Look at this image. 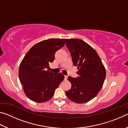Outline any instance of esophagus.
<instances>
[{
	"label": "esophagus",
	"mask_w": 128,
	"mask_h": 128,
	"mask_svg": "<svg viewBox=\"0 0 128 128\" xmlns=\"http://www.w3.org/2000/svg\"><path fill=\"white\" fill-rule=\"evenodd\" d=\"M67 78H68V76H65L64 77V80H66Z\"/></svg>",
	"instance_id": "esophagus-1"
}]
</instances>
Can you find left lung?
Listing matches in <instances>:
<instances>
[{
  "label": "left lung",
  "mask_w": 128,
  "mask_h": 128,
  "mask_svg": "<svg viewBox=\"0 0 128 128\" xmlns=\"http://www.w3.org/2000/svg\"><path fill=\"white\" fill-rule=\"evenodd\" d=\"M66 44L79 75L75 78L69 76L68 80L72 86L66 94L73 102H88L95 98L102 88L106 76L105 67L96 51L85 41L66 39Z\"/></svg>",
  "instance_id": "obj_1"
}]
</instances>
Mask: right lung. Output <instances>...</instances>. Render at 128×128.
Here are the masks:
<instances>
[{
    "instance_id": "add662e5",
    "label": "right lung",
    "mask_w": 128,
    "mask_h": 128,
    "mask_svg": "<svg viewBox=\"0 0 128 128\" xmlns=\"http://www.w3.org/2000/svg\"><path fill=\"white\" fill-rule=\"evenodd\" d=\"M66 39L51 38L36 43L26 54L20 64L18 76L25 95L30 100L43 103L52 98L63 81L61 73L47 69L54 62L55 52L65 44Z\"/></svg>"
}]
</instances>
